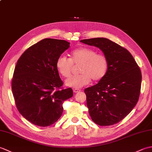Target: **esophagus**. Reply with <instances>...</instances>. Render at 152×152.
I'll return each mask as SVG.
<instances>
[{"label":"esophagus","instance_id":"obj_1","mask_svg":"<svg viewBox=\"0 0 152 152\" xmlns=\"http://www.w3.org/2000/svg\"><path fill=\"white\" fill-rule=\"evenodd\" d=\"M81 91V90L79 89H76V88L73 89V91H74V93H78V92H79V91Z\"/></svg>","mask_w":152,"mask_h":152}]
</instances>
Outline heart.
<instances>
[{"label":"heart","instance_id":"heart-1","mask_svg":"<svg viewBox=\"0 0 152 152\" xmlns=\"http://www.w3.org/2000/svg\"><path fill=\"white\" fill-rule=\"evenodd\" d=\"M78 75L66 80L67 86L79 88L88 85L91 79L99 82L106 76L108 70V60L104 54L98 53L89 48H80L71 53L70 59L60 56L56 60L58 72L64 78H69L72 73L73 64H80Z\"/></svg>","mask_w":152,"mask_h":152}]
</instances>
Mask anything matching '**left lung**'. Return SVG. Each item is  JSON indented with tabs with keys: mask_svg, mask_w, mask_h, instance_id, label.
Wrapping results in <instances>:
<instances>
[{
	"mask_svg": "<svg viewBox=\"0 0 152 152\" xmlns=\"http://www.w3.org/2000/svg\"><path fill=\"white\" fill-rule=\"evenodd\" d=\"M101 49L108 60L106 76L85 89L89 115L96 124L114 125L136 106L140 93L142 74L129 51L105 38L80 40Z\"/></svg>",
	"mask_w": 152,
	"mask_h": 152,
	"instance_id": "1",
	"label": "left lung"
}]
</instances>
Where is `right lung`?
Listing matches in <instances>:
<instances>
[{
	"instance_id": "add662e5",
	"label": "right lung",
	"mask_w": 152,
	"mask_h": 152,
	"mask_svg": "<svg viewBox=\"0 0 152 152\" xmlns=\"http://www.w3.org/2000/svg\"><path fill=\"white\" fill-rule=\"evenodd\" d=\"M66 40L45 38L25 50L16 64L12 90L19 113L32 124L48 127L63 114V102L73 96L63 88L56 63L69 48Z\"/></svg>"
}]
</instances>
